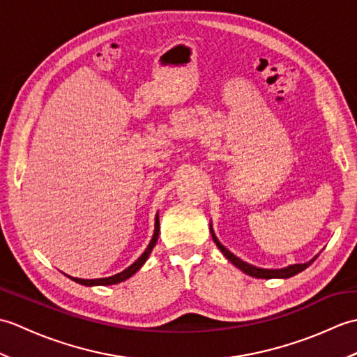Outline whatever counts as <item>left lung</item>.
Returning a JSON list of instances; mask_svg holds the SVG:
<instances>
[{
	"label": "left lung",
	"mask_w": 357,
	"mask_h": 357,
	"mask_svg": "<svg viewBox=\"0 0 357 357\" xmlns=\"http://www.w3.org/2000/svg\"><path fill=\"white\" fill-rule=\"evenodd\" d=\"M211 236H213V241H215V244L218 245V248L221 250V252L224 253V256L227 257V259H229L233 265H236L238 268H241L242 271L244 273H247V275H250V276H253V278H259V279H273V278H291V276H294V275H298V273H301L302 270H305L308 265H312L313 262H314V259H312L310 262H307V264H294V265H290V267H287V268H280V270H265V268H257V267H253V265H250V264H247V262H244V261H241L239 257H236L234 256L233 253H230L229 250H227L221 242L218 241V238L215 236V233H213V230H211Z\"/></svg>",
	"instance_id": "left-lung-1"
}]
</instances>
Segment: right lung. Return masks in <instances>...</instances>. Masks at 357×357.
I'll return each instance as SVG.
<instances>
[{
  "instance_id": "obj_1",
  "label": "right lung",
  "mask_w": 357,
  "mask_h": 357,
  "mask_svg": "<svg viewBox=\"0 0 357 357\" xmlns=\"http://www.w3.org/2000/svg\"><path fill=\"white\" fill-rule=\"evenodd\" d=\"M158 234H159V216L156 215V218H155V233H153V238H151L149 247L146 248V252H144V253L138 257V259H136V261L130 265V267L126 268L124 271L118 273V275H115V276L102 278V279H78V278H72V276H69V278H70L72 280H75V282H78V284H81V285H87V287H92V285H113V284L123 282V280H126V279L130 278L132 275H135V273L142 267V264L147 261L149 255L151 253V250H153V247H155V244H156V241H158Z\"/></svg>"
}]
</instances>
